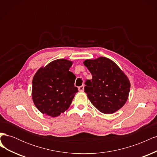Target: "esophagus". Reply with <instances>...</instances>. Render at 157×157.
Masks as SVG:
<instances>
[{
	"mask_svg": "<svg viewBox=\"0 0 157 157\" xmlns=\"http://www.w3.org/2000/svg\"><path fill=\"white\" fill-rule=\"evenodd\" d=\"M84 85H82V86H80L78 87V90L80 92H83L84 91Z\"/></svg>",
	"mask_w": 157,
	"mask_h": 157,
	"instance_id": "obj_1",
	"label": "esophagus"
}]
</instances>
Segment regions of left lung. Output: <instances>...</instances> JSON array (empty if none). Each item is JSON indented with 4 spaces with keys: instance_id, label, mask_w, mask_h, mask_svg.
<instances>
[{
    "instance_id": "8db88e82",
    "label": "left lung",
    "mask_w": 157,
    "mask_h": 157,
    "mask_svg": "<svg viewBox=\"0 0 157 157\" xmlns=\"http://www.w3.org/2000/svg\"><path fill=\"white\" fill-rule=\"evenodd\" d=\"M84 65L92 75V80H87L84 87L92 105L104 114H113L124 106L130 82L120 67L105 57L86 59Z\"/></svg>"
}]
</instances>
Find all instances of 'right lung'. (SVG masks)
Masks as SVG:
<instances>
[{
	"instance_id": "1",
	"label": "right lung",
	"mask_w": 157,
	"mask_h": 157,
	"mask_svg": "<svg viewBox=\"0 0 157 157\" xmlns=\"http://www.w3.org/2000/svg\"><path fill=\"white\" fill-rule=\"evenodd\" d=\"M73 61L58 59L36 71L32 82V99L42 114L56 117L69 107L76 93L75 75L69 71Z\"/></svg>"
}]
</instances>
